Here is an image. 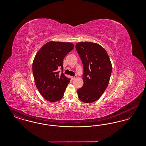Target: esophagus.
I'll return each instance as SVG.
<instances>
[{"mask_svg": "<svg viewBox=\"0 0 146 146\" xmlns=\"http://www.w3.org/2000/svg\"><path fill=\"white\" fill-rule=\"evenodd\" d=\"M76 77H77L76 76H72V77H71V79H72V80H73V79H74L76 78Z\"/></svg>", "mask_w": 146, "mask_h": 146, "instance_id": "obj_1", "label": "esophagus"}]
</instances>
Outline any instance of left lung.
Returning a JSON list of instances; mask_svg holds the SVG:
<instances>
[{"label":"left lung","instance_id":"1","mask_svg":"<svg viewBox=\"0 0 146 146\" xmlns=\"http://www.w3.org/2000/svg\"><path fill=\"white\" fill-rule=\"evenodd\" d=\"M76 51L83 64V86L77 90L79 98L85 103L94 102L106 89L111 73V64L106 51L99 44L78 42Z\"/></svg>","mask_w":146,"mask_h":146}]
</instances>
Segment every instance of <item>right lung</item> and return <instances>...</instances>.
Here are the masks:
<instances>
[{
    "label": "right lung",
    "instance_id": "add662e5",
    "mask_svg": "<svg viewBox=\"0 0 146 146\" xmlns=\"http://www.w3.org/2000/svg\"><path fill=\"white\" fill-rule=\"evenodd\" d=\"M73 49L71 42H50L35 56L32 70L35 85L42 96L50 102L60 100L70 83V79L63 73V61Z\"/></svg>",
    "mask_w": 146,
    "mask_h": 146
}]
</instances>
